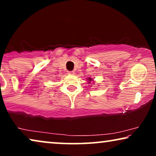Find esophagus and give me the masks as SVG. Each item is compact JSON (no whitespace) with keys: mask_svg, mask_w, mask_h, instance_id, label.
<instances>
[{"mask_svg":"<svg viewBox=\"0 0 156 156\" xmlns=\"http://www.w3.org/2000/svg\"><path fill=\"white\" fill-rule=\"evenodd\" d=\"M68 73H69V74H71V75H73V74H74V71H70Z\"/></svg>","mask_w":156,"mask_h":156,"instance_id":"34e87169","label":"esophagus"}]
</instances>
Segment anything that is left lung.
I'll return each mask as SVG.
<instances>
[{"label":"left lung","mask_w":156,"mask_h":156,"mask_svg":"<svg viewBox=\"0 0 156 156\" xmlns=\"http://www.w3.org/2000/svg\"><path fill=\"white\" fill-rule=\"evenodd\" d=\"M87 79H88V80H89V82H91V81H92L93 80H92V79H91V78H87Z\"/></svg>","instance_id":"8db88e82"}]
</instances>
